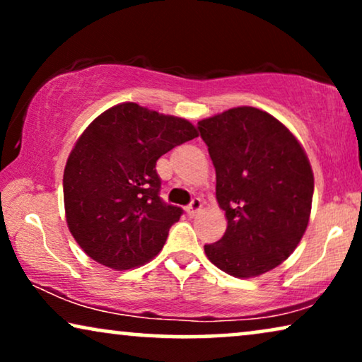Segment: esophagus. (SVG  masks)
Wrapping results in <instances>:
<instances>
[{"mask_svg":"<svg viewBox=\"0 0 362 362\" xmlns=\"http://www.w3.org/2000/svg\"><path fill=\"white\" fill-rule=\"evenodd\" d=\"M201 207H202V202H201V199H197V197H194V199L191 201V204L186 207V212H187V216H189V217L196 216L197 212L201 211Z\"/></svg>","mask_w":362,"mask_h":362,"instance_id":"esophagus-1","label":"esophagus"}]
</instances>
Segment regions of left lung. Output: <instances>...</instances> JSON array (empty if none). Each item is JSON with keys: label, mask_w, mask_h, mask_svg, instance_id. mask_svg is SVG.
Wrapping results in <instances>:
<instances>
[{"label": "left lung", "mask_w": 362, "mask_h": 362, "mask_svg": "<svg viewBox=\"0 0 362 362\" xmlns=\"http://www.w3.org/2000/svg\"><path fill=\"white\" fill-rule=\"evenodd\" d=\"M216 168V197L227 229L204 245L212 264L239 279L275 269L308 226L313 171L298 140L276 118L237 107L197 122Z\"/></svg>", "instance_id": "obj_1"}]
</instances>
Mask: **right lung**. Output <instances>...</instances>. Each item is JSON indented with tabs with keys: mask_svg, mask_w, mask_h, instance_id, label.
Returning <instances> with one entry per match:
<instances>
[{
	"mask_svg": "<svg viewBox=\"0 0 362 362\" xmlns=\"http://www.w3.org/2000/svg\"><path fill=\"white\" fill-rule=\"evenodd\" d=\"M196 136L185 118L132 102L86 128L64 170V206L69 230L90 259L128 270L163 249L182 209L160 197L156 161Z\"/></svg>",
	"mask_w": 362,
	"mask_h": 362,
	"instance_id": "right-lung-1",
	"label": "right lung"
}]
</instances>
